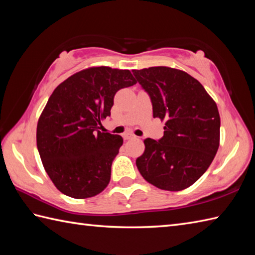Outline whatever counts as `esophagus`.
<instances>
[{
    "mask_svg": "<svg viewBox=\"0 0 255 255\" xmlns=\"http://www.w3.org/2000/svg\"><path fill=\"white\" fill-rule=\"evenodd\" d=\"M133 138H136V136H134V134H132V133H125L124 134L125 140H129V139H133Z\"/></svg>",
    "mask_w": 255,
    "mask_h": 255,
    "instance_id": "1",
    "label": "esophagus"
}]
</instances>
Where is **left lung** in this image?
<instances>
[{"mask_svg":"<svg viewBox=\"0 0 255 255\" xmlns=\"http://www.w3.org/2000/svg\"><path fill=\"white\" fill-rule=\"evenodd\" d=\"M152 103L153 117L165 121L159 140H144L136 160L145 181L164 191H182L207 171L219 147L220 116L204 86L186 72L167 67L132 70Z\"/></svg>","mask_w":255,"mask_h":255,"instance_id":"left-lung-1","label":"left lung"}]
</instances>
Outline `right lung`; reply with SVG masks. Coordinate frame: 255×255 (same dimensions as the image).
Listing matches in <instances>:
<instances>
[{
	"label": "right lung",
	"mask_w": 255,
	"mask_h": 255,
	"mask_svg": "<svg viewBox=\"0 0 255 255\" xmlns=\"http://www.w3.org/2000/svg\"><path fill=\"white\" fill-rule=\"evenodd\" d=\"M136 83L129 70L95 67L53 91L38 121L37 148L47 174L64 195L89 198L108 185L123 138L101 132V122L111 116L116 92Z\"/></svg>",
	"instance_id": "add662e5"
}]
</instances>
